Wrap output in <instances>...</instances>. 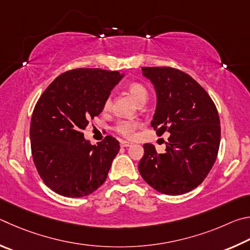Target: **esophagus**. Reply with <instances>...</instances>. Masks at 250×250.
Returning <instances> with one entry per match:
<instances>
[{"instance_id": "34e87169", "label": "esophagus", "mask_w": 250, "mask_h": 250, "mask_svg": "<svg viewBox=\"0 0 250 250\" xmlns=\"http://www.w3.org/2000/svg\"><path fill=\"white\" fill-rule=\"evenodd\" d=\"M130 145H132V143H129V142H126V141H122L121 142V146L122 147H129Z\"/></svg>"}]
</instances>
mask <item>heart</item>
I'll use <instances>...</instances> for the list:
<instances>
[{
  "label": "heart",
  "instance_id": "1",
  "mask_svg": "<svg viewBox=\"0 0 250 250\" xmlns=\"http://www.w3.org/2000/svg\"><path fill=\"white\" fill-rule=\"evenodd\" d=\"M128 92L136 103L141 102L143 100H147V90L141 83H132L128 87ZM109 106H111V99L107 98L104 102V109H107ZM138 126L139 124L135 121H120L115 125V130L122 136L129 138L133 136L134 132L138 128Z\"/></svg>",
  "mask_w": 250,
  "mask_h": 250
}]
</instances>
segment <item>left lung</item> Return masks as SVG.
<instances>
[{
	"mask_svg": "<svg viewBox=\"0 0 250 250\" xmlns=\"http://www.w3.org/2000/svg\"><path fill=\"white\" fill-rule=\"evenodd\" d=\"M157 95L151 127L170 134L166 150L158 154L145 144L138 170L160 193L180 195L203 182L215 163L221 142L215 104L189 74L169 67H143Z\"/></svg>",
	"mask_w": 250,
	"mask_h": 250,
	"instance_id": "left-lung-1",
	"label": "left lung"
}]
</instances>
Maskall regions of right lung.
I'll use <instances>...</instances> for the list:
<instances>
[{"label": "right lung", "mask_w": 250, "mask_h": 250, "mask_svg": "<svg viewBox=\"0 0 250 250\" xmlns=\"http://www.w3.org/2000/svg\"><path fill=\"white\" fill-rule=\"evenodd\" d=\"M124 76L102 69L70 70L56 78L35 105L29 132L34 164L56 193L82 198L106 180L120 143L106 136L92 145L82 130L103 111Z\"/></svg>", "instance_id": "obj_1"}]
</instances>
